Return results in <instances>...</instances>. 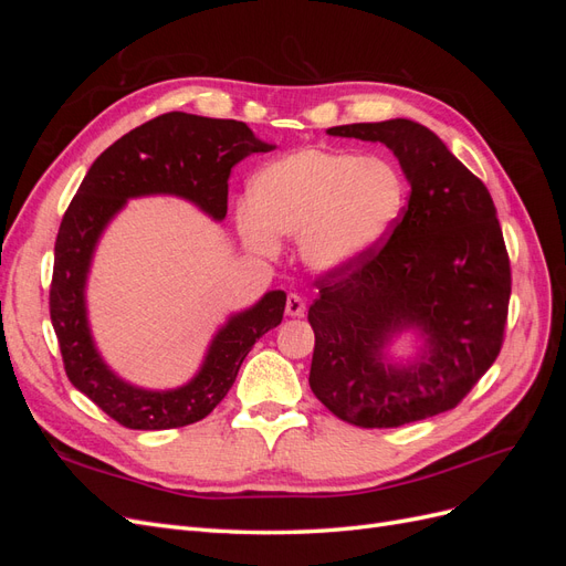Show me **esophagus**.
I'll return each mask as SVG.
<instances>
[{"label": "esophagus", "instance_id": "obj_1", "mask_svg": "<svg viewBox=\"0 0 566 566\" xmlns=\"http://www.w3.org/2000/svg\"><path fill=\"white\" fill-rule=\"evenodd\" d=\"M304 312H306L304 300L300 295H287V300H285V314L290 318H302Z\"/></svg>", "mask_w": 566, "mask_h": 566}]
</instances>
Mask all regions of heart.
Returning a JSON list of instances; mask_svg holds the SVG:
<instances>
[{"label":"heart","mask_w":566,"mask_h":566,"mask_svg":"<svg viewBox=\"0 0 566 566\" xmlns=\"http://www.w3.org/2000/svg\"><path fill=\"white\" fill-rule=\"evenodd\" d=\"M248 198L235 224L250 250L273 252L276 235H297L306 266L339 271L382 243L401 214L406 186L382 158L302 148L262 167Z\"/></svg>","instance_id":"heart-1"}]
</instances>
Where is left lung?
Wrapping results in <instances>:
<instances>
[{"instance_id": "obj_1", "label": "left lung", "mask_w": 566, "mask_h": 566, "mask_svg": "<svg viewBox=\"0 0 566 566\" xmlns=\"http://www.w3.org/2000/svg\"><path fill=\"white\" fill-rule=\"evenodd\" d=\"M331 136L385 144L410 184L391 235L356 264L316 281L310 385L356 427H399L455 408L503 347L510 260L486 186L413 119L331 127ZM423 339L406 365L386 349Z\"/></svg>"}]
</instances>
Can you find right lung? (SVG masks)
I'll list each match as a JSON object with an SVG mask.
<instances>
[{"label": "right lung", "mask_w": 566, "mask_h": 566, "mask_svg": "<svg viewBox=\"0 0 566 566\" xmlns=\"http://www.w3.org/2000/svg\"><path fill=\"white\" fill-rule=\"evenodd\" d=\"M273 148L238 119L165 113L101 153L67 205L54 248L49 314L67 380L123 427L172 430L210 416L235 382L254 342L283 321L285 293L271 290L250 310L229 316L186 385L136 387L111 370L92 337L87 279L98 238L129 198L144 196H177L221 221L233 165Z\"/></svg>", "instance_id": "obj_1"}]
</instances>
